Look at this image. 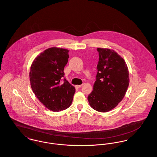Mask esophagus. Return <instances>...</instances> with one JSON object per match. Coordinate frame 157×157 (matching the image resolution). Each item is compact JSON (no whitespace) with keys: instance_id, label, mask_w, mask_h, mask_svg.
I'll return each instance as SVG.
<instances>
[{"instance_id":"34e87169","label":"esophagus","mask_w":157,"mask_h":157,"mask_svg":"<svg viewBox=\"0 0 157 157\" xmlns=\"http://www.w3.org/2000/svg\"><path fill=\"white\" fill-rule=\"evenodd\" d=\"M83 85V83L82 85H76V87L77 88H81V87Z\"/></svg>"}]
</instances>
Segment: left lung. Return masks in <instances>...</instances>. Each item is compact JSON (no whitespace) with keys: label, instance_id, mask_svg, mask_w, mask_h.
Here are the masks:
<instances>
[{"label":"left lung","instance_id":"left-lung-1","mask_svg":"<svg viewBox=\"0 0 157 157\" xmlns=\"http://www.w3.org/2000/svg\"><path fill=\"white\" fill-rule=\"evenodd\" d=\"M97 51V80L88 100L95 111L108 112L125 97L129 83V71L125 60L115 51L98 48Z\"/></svg>","mask_w":157,"mask_h":157}]
</instances>
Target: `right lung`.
I'll use <instances>...</instances> for the list:
<instances>
[{
  "mask_svg": "<svg viewBox=\"0 0 157 157\" xmlns=\"http://www.w3.org/2000/svg\"><path fill=\"white\" fill-rule=\"evenodd\" d=\"M69 50L52 47L40 53L33 61L29 72L30 86L39 101L46 108L58 112L69 108L72 102L75 88L64 79Z\"/></svg>",
  "mask_w": 157,
  "mask_h": 157,
  "instance_id": "1",
  "label": "right lung"
}]
</instances>
